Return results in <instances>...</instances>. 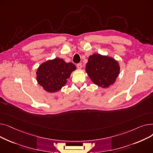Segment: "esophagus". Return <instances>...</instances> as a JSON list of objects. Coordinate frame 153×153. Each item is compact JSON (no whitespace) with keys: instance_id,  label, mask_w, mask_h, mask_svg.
Wrapping results in <instances>:
<instances>
[{"instance_id":"obj_1","label":"esophagus","mask_w":153,"mask_h":153,"mask_svg":"<svg viewBox=\"0 0 153 153\" xmlns=\"http://www.w3.org/2000/svg\"><path fill=\"white\" fill-rule=\"evenodd\" d=\"M77 68L78 69H81V68H82V64H81V63H78V64H77Z\"/></svg>"}]
</instances>
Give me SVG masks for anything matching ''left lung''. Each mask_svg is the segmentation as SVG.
<instances>
[{"label":"left lung","instance_id":"left-lung-1","mask_svg":"<svg viewBox=\"0 0 153 153\" xmlns=\"http://www.w3.org/2000/svg\"><path fill=\"white\" fill-rule=\"evenodd\" d=\"M85 71L95 84L108 87L115 82L120 72V66L114 58L94 54L88 59Z\"/></svg>","mask_w":153,"mask_h":153}]
</instances>
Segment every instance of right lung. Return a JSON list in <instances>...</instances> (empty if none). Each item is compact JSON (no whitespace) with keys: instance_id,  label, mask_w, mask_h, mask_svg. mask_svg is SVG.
<instances>
[{"instance_id":"obj_1","label":"right lung","mask_w":153,"mask_h":153,"mask_svg":"<svg viewBox=\"0 0 153 153\" xmlns=\"http://www.w3.org/2000/svg\"><path fill=\"white\" fill-rule=\"evenodd\" d=\"M76 69V66L72 62L67 63L62 59L55 58L39 66L36 71V79L45 91L54 92L66 84L71 72Z\"/></svg>"}]
</instances>
